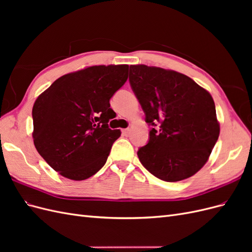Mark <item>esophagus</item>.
I'll return each mask as SVG.
<instances>
[{"mask_svg":"<svg viewBox=\"0 0 252 252\" xmlns=\"http://www.w3.org/2000/svg\"><path fill=\"white\" fill-rule=\"evenodd\" d=\"M122 132H123V135L127 136V135H129V133H130V128L123 129V130H122Z\"/></svg>","mask_w":252,"mask_h":252,"instance_id":"34e87169","label":"esophagus"}]
</instances>
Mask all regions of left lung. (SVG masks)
<instances>
[{
    "label": "left lung",
    "mask_w": 252,
    "mask_h": 252,
    "mask_svg": "<svg viewBox=\"0 0 252 252\" xmlns=\"http://www.w3.org/2000/svg\"><path fill=\"white\" fill-rule=\"evenodd\" d=\"M129 83L152 127L138 150L142 165L165 182L192 177L220 134L210 94L185 74L146 65H130Z\"/></svg>",
    "instance_id": "8db88e82"
}]
</instances>
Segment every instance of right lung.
I'll return each mask as SVG.
<instances>
[{
    "label": "right lung",
    "instance_id": "obj_1",
    "mask_svg": "<svg viewBox=\"0 0 252 252\" xmlns=\"http://www.w3.org/2000/svg\"><path fill=\"white\" fill-rule=\"evenodd\" d=\"M128 65H100L59 78L32 108L34 146L63 177L82 181L105 165L119 129L108 127L109 100L128 79Z\"/></svg>",
    "mask_w": 252,
    "mask_h": 252
}]
</instances>
